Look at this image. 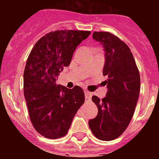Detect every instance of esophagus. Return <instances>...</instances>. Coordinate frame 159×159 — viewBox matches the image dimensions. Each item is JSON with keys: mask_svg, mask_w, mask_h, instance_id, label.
I'll return each instance as SVG.
<instances>
[{"mask_svg": "<svg viewBox=\"0 0 159 159\" xmlns=\"http://www.w3.org/2000/svg\"><path fill=\"white\" fill-rule=\"evenodd\" d=\"M84 95H85V99H86V100H91V99H92V92H88V91H85V92H84Z\"/></svg>", "mask_w": 159, "mask_h": 159, "instance_id": "obj_1", "label": "esophagus"}]
</instances>
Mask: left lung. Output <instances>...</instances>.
<instances>
[{
  "mask_svg": "<svg viewBox=\"0 0 159 159\" xmlns=\"http://www.w3.org/2000/svg\"><path fill=\"white\" fill-rule=\"evenodd\" d=\"M92 37L104 50L102 74L107 92L102 99L92 96L98 115L88 124L97 139L109 141L121 135L133 117L140 92L139 71L130 49L119 38L107 32H95Z\"/></svg>",
  "mask_w": 159,
  "mask_h": 159,
  "instance_id": "8db88e82",
  "label": "left lung"
}]
</instances>
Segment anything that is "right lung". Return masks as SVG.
I'll return each mask as SVG.
<instances>
[{
	"instance_id": "obj_1",
	"label": "right lung",
	"mask_w": 159,
	"mask_h": 159,
	"mask_svg": "<svg viewBox=\"0 0 159 159\" xmlns=\"http://www.w3.org/2000/svg\"><path fill=\"white\" fill-rule=\"evenodd\" d=\"M90 31L57 30L36 42L24 71V95L29 117L38 133L48 139L64 137L84 102L82 88L57 84L60 73L71 61L77 46Z\"/></svg>"
}]
</instances>
